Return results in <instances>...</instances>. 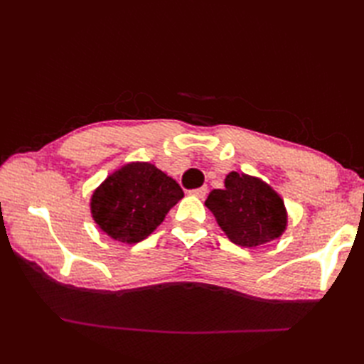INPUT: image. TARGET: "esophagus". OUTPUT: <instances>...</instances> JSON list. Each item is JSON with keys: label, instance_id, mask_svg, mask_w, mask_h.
Returning <instances> with one entry per match:
<instances>
[{"label": "esophagus", "instance_id": "34e87169", "mask_svg": "<svg viewBox=\"0 0 364 364\" xmlns=\"http://www.w3.org/2000/svg\"><path fill=\"white\" fill-rule=\"evenodd\" d=\"M206 192H208V188H206V186H202V188H198V189L191 191V194L198 197V198H203V197L206 196Z\"/></svg>", "mask_w": 364, "mask_h": 364}]
</instances>
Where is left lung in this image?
I'll return each instance as SVG.
<instances>
[{
    "label": "left lung",
    "instance_id": "1",
    "mask_svg": "<svg viewBox=\"0 0 364 364\" xmlns=\"http://www.w3.org/2000/svg\"><path fill=\"white\" fill-rule=\"evenodd\" d=\"M223 184V189L210 192L205 205L231 242L250 249L282 237L288 228V211L270 184L235 170Z\"/></svg>",
    "mask_w": 364,
    "mask_h": 364
}]
</instances>
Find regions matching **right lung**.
I'll list each match as a JSON object with an SVG mask.
<instances>
[{
	"label": "right lung",
	"instance_id": "1",
	"mask_svg": "<svg viewBox=\"0 0 364 364\" xmlns=\"http://www.w3.org/2000/svg\"><path fill=\"white\" fill-rule=\"evenodd\" d=\"M183 197L172 176L151 162L133 161L107 175L89 205L103 233L119 242L136 244L149 237Z\"/></svg>",
	"mask_w": 364,
	"mask_h": 364
}]
</instances>
